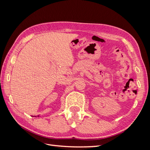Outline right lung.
I'll return each instance as SVG.
<instances>
[{"label": "right lung", "instance_id": "right-lung-1", "mask_svg": "<svg viewBox=\"0 0 150 150\" xmlns=\"http://www.w3.org/2000/svg\"><path fill=\"white\" fill-rule=\"evenodd\" d=\"M35 117H36V116H35ZM38 117H40V116H38Z\"/></svg>", "mask_w": 150, "mask_h": 150}]
</instances>
